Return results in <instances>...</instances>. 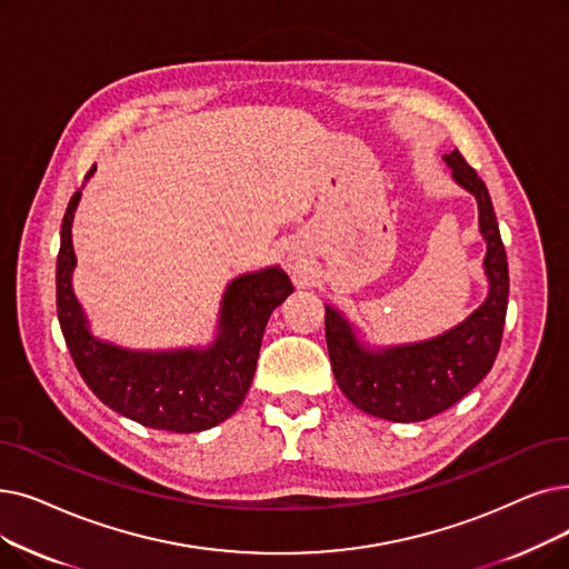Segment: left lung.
Returning <instances> with one entry per match:
<instances>
[{"label":"left lung","mask_w":569,"mask_h":569,"mask_svg":"<svg viewBox=\"0 0 569 569\" xmlns=\"http://www.w3.org/2000/svg\"><path fill=\"white\" fill-rule=\"evenodd\" d=\"M453 181L477 200L479 232L486 241L488 295L462 323L437 337L372 346L339 309L326 305V339L335 379L360 411L392 423L426 421L453 407L488 372L500 351L509 300L507 253L486 183L460 151L443 156Z\"/></svg>","instance_id":"obj_1"}]
</instances>
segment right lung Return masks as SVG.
I'll return each mask as SVG.
<instances>
[{
	"mask_svg": "<svg viewBox=\"0 0 569 569\" xmlns=\"http://www.w3.org/2000/svg\"><path fill=\"white\" fill-rule=\"evenodd\" d=\"M94 167L88 171L90 179ZM81 190L71 194L62 218L58 253V320L67 349L88 388L109 409L146 428L202 432L223 423L251 388L264 326L295 290L286 271L271 264L232 279L218 311L216 337L207 346L137 351L94 337L71 274L77 253L71 243L73 211Z\"/></svg>",
	"mask_w": 569,
	"mask_h": 569,
	"instance_id": "1",
	"label": "right lung"
}]
</instances>
